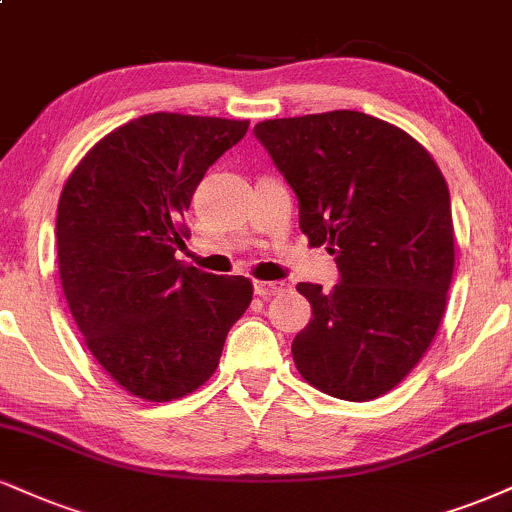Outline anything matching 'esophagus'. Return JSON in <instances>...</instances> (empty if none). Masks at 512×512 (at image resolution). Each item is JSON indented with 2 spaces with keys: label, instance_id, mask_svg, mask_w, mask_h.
I'll return each instance as SVG.
<instances>
[{
  "label": "esophagus",
  "instance_id": "obj_1",
  "mask_svg": "<svg viewBox=\"0 0 512 512\" xmlns=\"http://www.w3.org/2000/svg\"><path fill=\"white\" fill-rule=\"evenodd\" d=\"M286 291V283L283 281H255V293L260 298H272V295H279Z\"/></svg>",
  "mask_w": 512,
  "mask_h": 512
}]
</instances>
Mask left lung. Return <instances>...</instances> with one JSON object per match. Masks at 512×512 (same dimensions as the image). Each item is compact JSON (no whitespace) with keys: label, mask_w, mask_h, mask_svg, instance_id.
<instances>
[{"label":"left lung","mask_w":512,"mask_h":512,"mask_svg":"<svg viewBox=\"0 0 512 512\" xmlns=\"http://www.w3.org/2000/svg\"><path fill=\"white\" fill-rule=\"evenodd\" d=\"M298 195L300 231L329 245L341 279L298 283L312 305L293 338L307 384L353 403L398 386L427 353L455 264L446 178L412 135L362 112L255 126Z\"/></svg>","instance_id":"left-lung-1"}]
</instances>
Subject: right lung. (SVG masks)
Segmentation results:
<instances>
[{"label":"right lung","instance_id":"add662e5","mask_svg":"<svg viewBox=\"0 0 512 512\" xmlns=\"http://www.w3.org/2000/svg\"><path fill=\"white\" fill-rule=\"evenodd\" d=\"M248 123L145 114L104 135L61 190L66 303L92 357L131 396L166 403L200 389L248 310L250 279L176 260L195 188Z\"/></svg>","mask_w":512,"mask_h":512}]
</instances>
